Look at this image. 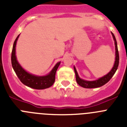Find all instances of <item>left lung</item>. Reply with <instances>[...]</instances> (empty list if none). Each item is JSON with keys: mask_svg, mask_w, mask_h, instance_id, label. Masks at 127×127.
<instances>
[{"mask_svg": "<svg viewBox=\"0 0 127 127\" xmlns=\"http://www.w3.org/2000/svg\"><path fill=\"white\" fill-rule=\"evenodd\" d=\"M111 34L113 35V39L114 41V45H115V61H114V65H113V68L106 75L104 76L103 77H100L98 79L95 81H86L85 79H81L79 77V75L77 74V72L76 69V67L74 66V69L75 74H76V79L77 81V84L79 86L83 87L85 88H98L100 86H103L105 84H106L110 79H111L113 75L115 74L116 70H117L118 67L119 65V53L118 50V46H117V42H116V38L114 35L113 32H111Z\"/></svg>", "mask_w": 127, "mask_h": 127, "instance_id": "1", "label": "left lung"}]
</instances>
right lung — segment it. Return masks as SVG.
<instances>
[{"label":"right lung","mask_w":127,"mask_h":127,"mask_svg":"<svg viewBox=\"0 0 127 127\" xmlns=\"http://www.w3.org/2000/svg\"><path fill=\"white\" fill-rule=\"evenodd\" d=\"M19 36L20 35H18L14 41L11 53V64L15 73L22 83L30 88L37 90H43L50 88L55 83L56 72L60 65V62L57 63L50 73L46 76H36L28 72L19 64L16 56V45Z\"/></svg>","instance_id":"add662e5"}]
</instances>
